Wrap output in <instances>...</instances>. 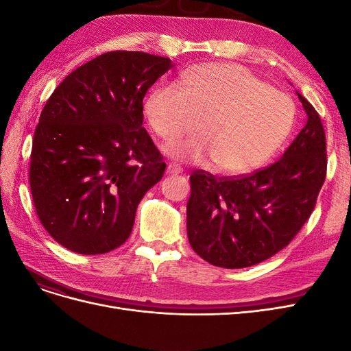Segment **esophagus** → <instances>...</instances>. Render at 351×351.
<instances>
[{
    "label": "esophagus",
    "instance_id": "34e87169",
    "mask_svg": "<svg viewBox=\"0 0 351 351\" xmlns=\"http://www.w3.org/2000/svg\"><path fill=\"white\" fill-rule=\"evenodd\" d=\"M167 173L168 174H180V173H183V168L180 167L178 164H168L167 165Z\"/></svg>",
    "mask_w": 351,
    "mask_h": 351
}]
</instances>
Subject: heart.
Instances as JSON below:
<instances>
[{
  "label": "heart",
  "instance_id": "heart-1",
  "mask_svg": "<svg viewBox=\"0 0 351 351\" xmlns=\"http://www.w3.org/2000/svg\"><path fill=\"white\" fill-rule=\"evenodd\" d=\"M151 129L165 141L192 133L200 137L168 143L164 151L182 161L205 164L239 176L263 165L290 134L295 107L246 67L208 62L184 70L177 84L152 90L145 102Z\"/></svg>",
  "mask_w": 351,
  "mask_h": 351
}]
</instances>
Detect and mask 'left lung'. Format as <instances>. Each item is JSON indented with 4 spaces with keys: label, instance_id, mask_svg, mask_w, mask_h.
I'll return each mask as SVG.
<instances>
[{
    "label": "left lung",
    "instance_id": "obj_1",
    "mask_svg": "<svg viewBox=\"0 0 351 351\" xmlns=\"http://www.w3.org/2000/svg\"><path fill=\"white\" fill-rule=\"evenodd\" d=\"M307 120L282 158L247 176L193 171L187 202L190 246L210 265L252 267L289 244L309 219L326 176L321 117L295 90Z\"/></svg>",
    "mask_w": 351,
    "mask_h": 351
}]
</instances>
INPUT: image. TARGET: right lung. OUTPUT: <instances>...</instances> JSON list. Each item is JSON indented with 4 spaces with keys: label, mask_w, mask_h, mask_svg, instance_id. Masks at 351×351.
I'll return each mask as SVG.
<instances>
[{
    "label": "right lung",
    "mask_w": 351,
    "mask_h": 351,
    "mask_svg": "<svg viewBox=\"0 0 351 351\" xmlns=\"http://www.w3.org/2000/svg\"><path fill=\"white\" fill-rule=\"evenodd\" d=\"M174 64L142 51H111L70 73L40 112L30 192L49 236L80 254L129 239L136 209L165 162L143 129V98Z\"/></svg>",
    "instance_id": "add662e5"
}]
</instances>
